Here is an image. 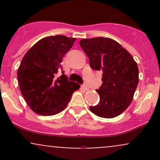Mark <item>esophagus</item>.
<instances>
[{
    "label": "esophagus",
    "instance_id": "34e87169",
    "mask_svg": "<svg viewBox=\"0 0 160 160\" xmlns=\"http://www.w3.org/2000/svg\"><path fill=\"white\" fill-rule=\"evenodd\" d=\"M82 88L84 89V90H86V91L89 90V87H88V86L86 85V84H83V85L82 86Z\"/></svg>",
    "mask_w": 160,
    "mask_h": 160
}]
</instances>
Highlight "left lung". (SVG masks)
Here are the masks:
<instances>
[{"label": "left lung", "mask_w": 160, "mask_h": 160, "mask_svg": "<svg viewBox=\"0 0 160 160\" xmlns=\"http://www.w3.org/2000/svg\"><path fill=\"white\" fill-rule=\"evenodd\" d=\"M80 45L92 69L102 71V84L97 92L99 103L89 107L94 114L113 118L131 104L138 83V68L132 55L118 42L108 38L82 39Z\"/></svg>", "instance_id": "1"}]
</instances>
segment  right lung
<instances>
[{"label":"right lung","instance_id":"obj_1","mask_svg":"<svg viewBox=\"0 0 160 160\" xmlns=\"http://www.w3.org/2000/svg\"><path fill=\"white\" fill-rule=\"evenodd\" d=\"M76 38L49 36L37 42L25 53L17 71L22 95L34 113L52 116L63 111L80 86L67 76L56 78L61 62Z\"/></svg>","mask_w":160,"mask_h":160}]
</instances>
